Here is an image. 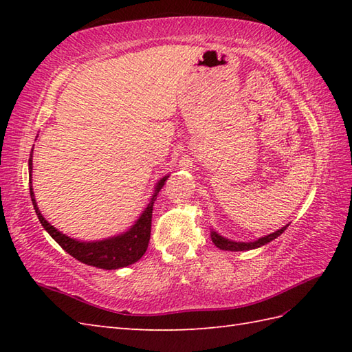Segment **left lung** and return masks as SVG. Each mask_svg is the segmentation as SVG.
Masks as SVG:
<instances>
[{
  "label": "left lung",
  "mask_w": 352,
  "mask_h": 352,
  "mask_svg": "<svg viewBox=\"0 0 352 352\" xmlns=\"http://www.w3.org/2000/svg\"><path fill=\"white\" fill-rule=\"evenodd\" d=\"M287 227H289V223H287V226L281 227L280 230L274 231V233L267 234V236H263V237H258L257 241H252V242L231 241V239H228V237L221 236L218 231H214L213 228L210 230V237H212V242L216 246H218L219 250H223V251H250V250H256V248H260V246H263V245H266L269 242H272L274 239L278 237Z\"/></svg>",
  "instance_id": "left-lung-1"
}]
</instances>
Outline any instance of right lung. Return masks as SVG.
<instances>
[{"label": "right lung", "mask_w": 352, "mask_h": 352, "mask_svg": "<svg viewBox=\"0 0 352 352\" xmlns=\"http://www.w3.org/2000/svg\"><path fill=\"white\" fill-rule=\"evenodd\" d=\"M28 172H30V197H32V203L36 210L37 218H39L42 227L47 230V233L54 239V241L62 246V248L77 258L78 261L89 266H95L100 269H106V271H111V269H119L130 266L136 263L140 257L144 256L148 243H149V236H151V218H153V207L154 201L157 199L160 189L163 188L164 182L169 178V174L164 175L157 182L154 192L151 198H149V203L144 208V212L140 213L139 218L134 221L133 226L124 231L121 234L106 237L102 241H78V239H74L63 234L62 231H58L54 226L43 218L39 207H37L33 186H32V172H33V154H30L28 160Z\"/></svg>", "instance_id": "right-lung-1"}]
</instances>
